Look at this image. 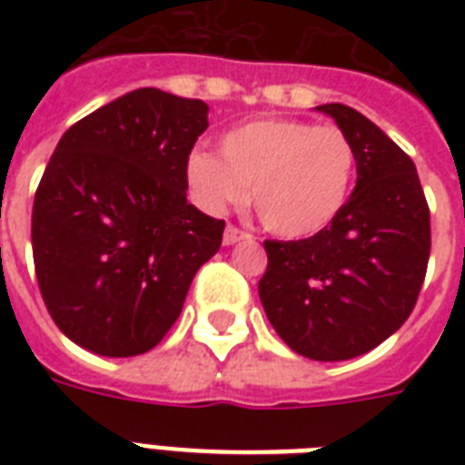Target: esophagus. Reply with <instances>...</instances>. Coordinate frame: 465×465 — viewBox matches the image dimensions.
Here are the masks:
<instances>
[{"label": "esophagus", "mask_w": 465, "mask_h": 465, "mask_svg": "<svg viewBox=\"0 0 465 465\" xmlns=\"http://www.w3.org/2000/svg\"><path fill=\"white\" fill-rule=\"evenodd\" d=\"M246 236H248V233L241 232L239 226L229 224L224 229V246H232V243H236V241H241V239H246Z\"/></svg>", "instance_id": "esophagus-1"}]
</instances>
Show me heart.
<instances>
[{"label": "heart", "mask_w": 465, "mask_h": 465, "mask_svg": "<svg viewBox=\"0 0 465 465\" xmlns=\"http://www.w3.org/2000/svg\"><path fill=\"white\" fill-rule=\"evenodd\" d=\"M222 156L197 149L188 183L204 210L251 204L262 226L282 239L323 232L342 210L354 175V147L338 125L297 118H258L222 137Z\"/></svg>", "instance_id": "heart-1"}]
</instances>
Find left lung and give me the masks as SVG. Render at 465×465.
Returning <instances> with one entry per match:
<instances>
[{
  "instance_id": "1",
  "label": "left lung",
  "mask_w": 465,
  "mask_h": 465,
  "mask_svg": "<svg viewBox=\"0 0 465 465\" xmlns=\"http://www.w3.org/2000/svg\"><path fill=\"white\" fill-rule=\"evenodd\" d=\"M350 137L357 185L323 232L265 241L258 282L262 309L297 354L352 360L408 321L430 261V207L415 163L396 142L350 105L325 104Z\"/></svg>"
}]
</instances>
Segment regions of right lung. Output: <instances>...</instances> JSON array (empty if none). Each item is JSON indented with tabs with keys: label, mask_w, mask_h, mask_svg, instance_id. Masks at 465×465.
Instances as JSON below:
<instances>
[{
	"label": "right lung",
	"mask_w": 465,
	"mask_h": 465,
	"mask_svg": "<svg viewBox=\"0 0 465 465\" xmlns=\"http://www.w3.org/2000/svg\"><path fill=\"white\" fill-rule=\"evenodd\" d=\"M207 104L137 89L62 134L33 200L35 277L54 325L104 357L163 340L224 219L185 200Z\"/></svg>",
	"instance_id": "1"
}]
</instances>
